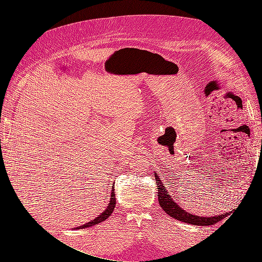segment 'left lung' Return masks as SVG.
I'll use <instances>...</instances> for the list:
<instances>
[{
  "label": "left lung",
  "mask_w": 262,
  "mask_h": 262,
  "mask_svg": "<svg viewBox=\"0 0 262 262\" xmlns=\"http://www.w3.org/2000/svg\"><path fill=\"white\" fill-rule=\"evenodd\" d=\"M154 176H155V181L158 189V202H160V205L163 208V210L167 213L169 216L192 225L208 226V225L215 224L219 221H222L224 217L229 215V213L221 214V215H214V216L193 215V214L189 213L186 210L180 208L179 204L175 202V200H173L172 198L168 194L167 190H166V187L163 185L161 178L158 177L156 172H154Z\"/></svg>",
  "instance_id": "left-lung-1"
}]
</instances>
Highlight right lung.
<instances>
[{
	"mask_svg": "<svg viewBox=\"0 0 262 262\" xmlns=\"http://www.w3.org/2000/svg\"><path fill=\"white\" fill-rule=\"evenodd\" d=\"M110 200H109V204L107 205L106 210L102 212L100 215H98L97 217H95L94 220H92L91 222H89V223H86L82 226H78L76 227V229H81V228H86V227H91V226H94L96 225L98 223H100V222H104L105 220H107L110 215H112L113 211L115 210V207H116V198H115V187H113V190H112V194H110Z\"/></svg>",
	"mask_w": 262,
	"mask_h": 262,
	"instance_id": "obj_1",
	"label": "right lung"
}]
</instances>
